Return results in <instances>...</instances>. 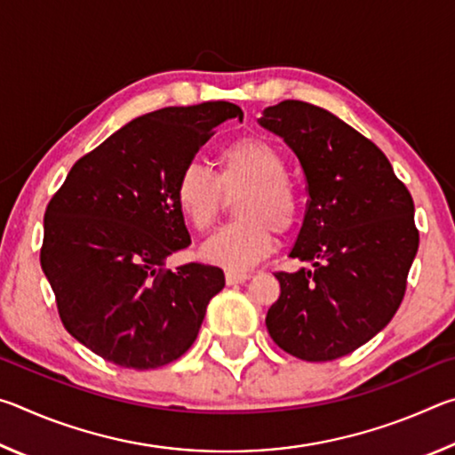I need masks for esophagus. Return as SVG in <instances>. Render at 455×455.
I'll return each instance as SVG.
<instances>
[{"mask_svg":"<svg viewBox=\"0 0 455 455\" xmlns=\"http://www.w3.org/2000/svg\"><path fill=\"white\" fill-rule=\"evenodd\" d=\"M251 279V273H241V271H227V283L228 284H238Z\"/></svg>","mask_w":455,"mask_h":455,"instance_id":"1","label":"esophagus"}]
</instances>
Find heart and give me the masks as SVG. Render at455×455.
<instances>
[{
    "label": "heart",
    "mask_w": 455,
    "mask_h": 455,
    "mask_svg": "<svg viewBox=\"0 0 455 455\" xmlns=\"http://www.w3.org/2000/svg\"><path fill=\"white\" fill-rule=\"evenodd\" d=\"M211 172L200 164L182 168L174 184V198L188 225L204 233L235 198L236 220L217 230L203 246V257L228 271H244L271 255L276 233L295 228L301 196L287 174L281 150L265 138L244 136L217 154Z\"/></svg>",
    "instance_id": "1"
}]
</instances>
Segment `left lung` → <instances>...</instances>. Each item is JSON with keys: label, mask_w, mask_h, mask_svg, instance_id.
<instances>
[{"label": "left lung", "mask_w": 455, "mask_h": 455, "mask_svg": "<svg viewBox=\"0 0 455 455\" xmlns=\"http://www.w3.org/2000/svg\"><path fill=\"white\" fill-rule=\"evenodd\" d=\"M259 124L297 154L309 203L292 259L313 268L275 273L267 313L273 341L303 361L349 355L394 319L419 246L413 198L377 146L319 106L284 100Z\"/></svg>", "instance_id": "1"}]
</instances>
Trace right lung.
<instances>
[{
	"mask_svg": "<svg viewBox=\"0 0 455 455\" xmlns=\"http://www.w3.org/2000/svg\"><path fill=\"white\" fill-rule=\"evenodd\" d=\"M243 120L230 102L144 114L82 156L52 196L40 263L68 333L106 361L156 369L190 349L206 305L225 287L219 267L164 260L190 235L174 184L212 130Z\"/></svg>",
	"mask_w": 455,
	"mask_h": 455,
	"instance_id": "1",
	"label": "right lung"
}]
</instances>
